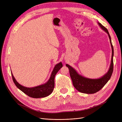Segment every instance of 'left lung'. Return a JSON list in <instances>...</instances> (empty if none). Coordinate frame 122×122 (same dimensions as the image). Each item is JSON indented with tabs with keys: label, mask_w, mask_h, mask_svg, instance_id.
<instances>
[{
	"label": "left lung",
	"mask_w": 122,
	"mask_h": 122,
	"mask_svg": "<svg viewBox=\"0 0 122 122\" xmlns=\"http://www.w3.org/2000/svg\"><path fill=\"white\" fill-rule=\"evenodd\" d=\"M100 26L104 30L107 34H108L109 38L110 44H111L112 48V56L111 64H110V68L105 75L99 79H89L84 77L82 76L79 75L77 72L71 67L70 65L66 64V66L69 69L70 75L71 76V79L74 86L77 90L82 93L86 94H94L99 91L101 88L104 86L106 83L108 81L111 77L113 70V47L112 43V40L108 31L106 27L103 26L101 23H98Z\"/></svg>",
	"instance_id": "8db88e82"
}]
</instances>
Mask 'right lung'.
Here are the masks:
<instances>
[{"label": "right lung", "mask_w": 122, "mask_h": 122, "mask_svg": "<svg viewBox=\"0 0 122 122\" xmlns=\"http://www.w3.org/2000/svg\"><path fill=\"white\" fill-rule=\"evenodd\" d=\"M62 67L61 62H60L55 65L53 71L51 73L50 79L48 82L44 84L41 85L34 87H26L21 86L15 79L13 75L12 74L13 80L16 86L24 93L26 94L29 97L34 98H40L46 97L49 96L53 92L54 87V78L57 72Z\"/></svg>", "instance_id": "1"}]
</instances>
